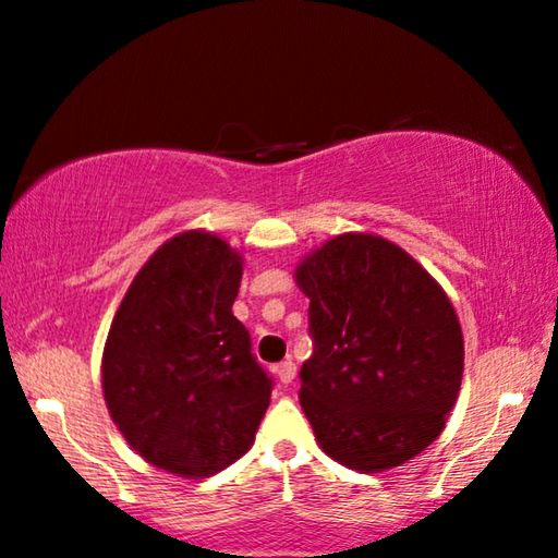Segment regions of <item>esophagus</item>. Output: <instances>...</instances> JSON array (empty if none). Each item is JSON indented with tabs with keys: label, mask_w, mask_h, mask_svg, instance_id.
I'll return each instance as SVG.
<instances>
[{
	"label": "esophagus",
	"mask_w": 558,
	"mask_h": 558,
	"mask_svg": "<svg viewBox=\"0 0 558 558\" xmlns=\"http://www.w3.org/2000/svg\"><path fill=\"white\" fill-rule=\"evenodd\" d=\"M276 376L278 379L282 381V384H290L295 379V364L290 359H286V361H280V364L276 366Z\"/></svg>",
	"instance_id": "esophagus-1"
}]
</instances>
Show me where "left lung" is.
<instances>
[{
    "label": "left lung",
    "mask_w": 558,
    "mask_h": 558,
    "mask_svg": "<svg viewBox=\"0 0 558 558\" xmlns=\"http://www.w3.org/2000/svg\"><path fill=\"white\" fill-rule=\"evenodd\" d=\"M316 351L301 407L320 450L359 473L429 447L458 402L465 343L442 286L387 238L343 232L298 263Z\"/></svg>",
    "instance_id": "obj_1"
}]
</instances>
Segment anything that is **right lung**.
I'll return each instance as SVG.
<instances>
[{"instance_id":"1","label":"right lung","mask_w":558,"mask_h":558,"mask_svg":"<svg viewBox=\"0 0 558 558\" xmlns=\"http://www.w3.org/2000/svg\"><path fill=\"white\" fill-rule=\"evenodd\" d=\"M242 265L219 234L179 232L136 272L108 331L111 420L148 465L179 477L240 460L270 404L272 381L232 316Z\"/></svg>"}]
</instances>
